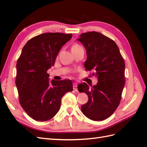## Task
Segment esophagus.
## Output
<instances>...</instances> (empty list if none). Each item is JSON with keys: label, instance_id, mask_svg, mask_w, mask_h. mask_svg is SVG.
Listing matches in <instances>:
<instances>
[{"label": "esophagus", "instance_id": "34e87169", "mask_svg": "<svg viewBox=\"0 0 147 147\" xmlns=\"http://www.w3.org/2000/svg\"><path fill=\"white\" fill-rule=\"evenodd\" d=\"M77 83H74V90L75 91H78V89H77Z\"/></svg>", "mask_w": 147, "mask_h": 147}]
</instances>
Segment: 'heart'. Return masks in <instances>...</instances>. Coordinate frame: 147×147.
<instances>
[{
  "mask_svg": "<svg viewBox=\"0 0 147 147\" xmlns=\"http://www.w3.org/2000/svg\"><path fill=\"white\" fill-rule=\"evenodd\" d=\"M78 47H80V46L79 45H78V44H75V45H74L72 46V48H78Z\"/></svg>",
  "mask_w": 147,
  "mask_h": 147,
  "instance_id": "1",
  "label": "heart"
}]
</instances>
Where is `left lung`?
<instances>
[{"mask_svg": "<svg viewBox=\"0 0 147 147\" xmlns=\"http://www.w3.org/2000/svg\"><path fill=\"white\" fill-rule=\"evenodd\" d=\"M77 40L85 48L86 70L94 71L97 78L94 86L78 84L79 92H85L88 101L81 107L82 113L93 121L110 117L118 107L125 84V63L119 48L113 40L101 33H82Z\"/></svg>", "mask_w": 147, "mask_h": 147, "instance_id": "8db88e82", "label": "left lung"}]
</instances>
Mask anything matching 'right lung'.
Returning <instances> with one entry per match:
<instances>
[{"instance_id": "obj_1", "label": "right lung", "mask_w": 147, "mask_h": 147, "mask_svg": "<svg viewBox=\"0 0 147 147\" xmlns=\"http://www.w3.org/2000/svg\"><path fill=\"white\" fill-rule=\"evenodd\" d=\"M72 34L44 33L26 43L16 63V86L19 101L30 117L46 121L60 109L61 98L73 91L70 80L50 81L47 70L54 65L57 55Z\"/></svg>"}]
</instances>
